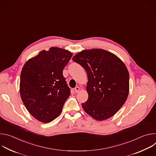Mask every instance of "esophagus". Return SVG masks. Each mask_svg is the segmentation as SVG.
Segmentation results:
<instances>
[{"label":"esophagus","mask_w":156,"mask_h":156,"mask_svg":"<svg viewBox=\"0 0 156 156\" xmlns=\"http://www.w3.org/2000/svg\"><path fill=\"white\" fill-rule=\"evenodd\" d=\"M75 91L76 93H78L80 91V87L78 86H77L75 88Z\"/></svg>","instance_id":"obj_1"}]
</instances>
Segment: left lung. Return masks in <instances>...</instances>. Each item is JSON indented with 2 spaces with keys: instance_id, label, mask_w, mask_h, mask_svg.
I'll return each instance as SVG.
<instances>
[{
  "instance_id": "8db88e82",
  "label": "left lung",
  "mask_w": 156,
  "mask_h": 156,
  "mask_svg": "<svg viewBox=\"0 0 156 156\" xmlns=\"http://www.w3.org/2000/svg\"><path fill=\"white\" fill-rule=\"evenodd\" d=\"M72 59L87 75L88 99L82 104L84 110L98 121L114 115L129 93V72L125 63L113 53L101 49L84 50Z\"/></svg>"
}]
</instances>
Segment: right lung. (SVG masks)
Returning <instances> with one entry per match:
<instances>
[{
  "instance_id": "1",
  "label": "right lung",
  "mask_w": 156,
  "mask_h": 156,
  "mask_svg": "<svg viewBox=\"0 0 156 156\" xmlns=\"http://www.w3.org/2000/svg\"><path fill=\"white\" fill-rule=\"evenodd\" d=\"M72 55L67 50L52 47L30 58L22 69L20 96L30 114L39 122L56 119L70 95L63 70Z\"/></svg>"
}]
</instances>
